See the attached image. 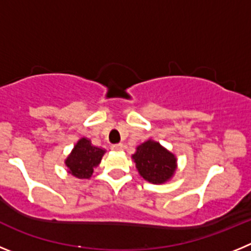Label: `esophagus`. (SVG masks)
I'll return each instance as SVG.
<instances>
[{
	"label": "esophagus",
	"mask_w": 251,
	"mask_h": 251,
	"mask_svg": "<svg viewBox=\"0 0 251 251\" xmlns=\"http://www.w3.org/2000/svg\"><path fill=\"white\" fill-rule=\"evenodd\" d=\"M112 148L113 151H122L123 150V145H121V143H117V145H112Z\"/></svg>",
	"instance_id": "esophagus-1"
}]
</instances>
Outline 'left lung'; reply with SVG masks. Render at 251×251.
I'll list each match as a JSON object with an SVG mask.
<instances>
[{
	"instance_id": "obj_1",
	"label": "left lung",
	"mask_w": 251,
	"mask_h": 251,
	"mask_svg": "<svg viewBox=\"0 0 251 251\" xmlns=\"http://www.w3.org/2000/svg\"><path fill=\"white\" fill-rule=\"evenodd\" d=\"M132 157L141 176L152 183L166 182L176 168V157L157 142L141 145Z\"/></svg>"
}]
</instances>
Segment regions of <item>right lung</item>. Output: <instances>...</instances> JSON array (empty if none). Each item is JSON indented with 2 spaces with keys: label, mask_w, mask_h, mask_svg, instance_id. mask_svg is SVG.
I'll return each instance as SVG.
<instances>
[{
  "label": "right lung",
  "mask_w": 251,
  "mask_h": 251,
  "mask_svg": "<svg viewBox=\"0 0 251 251\" xmlns=\"http://www.w3.org/2000/svg\"><path fill=\"white\" fill-rule=\"evenodd\" d=\"M105 151L95 147L89 139L81 138L73 150L72 154L66 158L65 165L69 172L77 178H89L92 176L95 166L101 161Z\"/></svg>",
  "instance_id": "1"
}]
</instances>
